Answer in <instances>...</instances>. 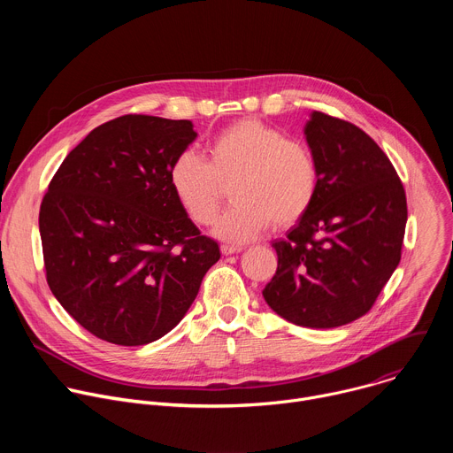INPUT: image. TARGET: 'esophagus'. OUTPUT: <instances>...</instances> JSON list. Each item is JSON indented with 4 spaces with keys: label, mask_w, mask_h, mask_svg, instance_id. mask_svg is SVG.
<instances>
[{
    "label": "esophagus",
    "mask_w": 453,
    "mask_h": 453,
    "mask_svg": "<svg viewBox=\"0 0 453 453\" xmlns=\"http://www.w3.org/2000/svg\"><path fill=\"white\" fill-rule=\"evenodd\" d=\"M220 250H222V254H224V256H229V254L242 252V250H243V247H240V245H222V247H220Z\"/></svg>",
    "instance_id": "esophagus-1"
}]
</instances>
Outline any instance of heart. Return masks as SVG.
<instances>
[{
  "label": "heart",
  "mask_w": 453,
  "mask_h": 453,
  "mask_svg": "<svg viewBox=\"0 0 453 453\" xmlns=\"http://www.w3.org/2000/svg\"><path fill=\"white\" fill-rule=\"evenodd\" d=\"M208 154L204 159L191 149L180 150L168 166V182L179 206L199 226L213 222L222 184L231 182L234 203L213 226V234L226 242H249L271 222L292 226L315 199L319 165L311 149L260 119L226 127L210 142Z\"/></svg>",
  "instance_id": "obj_1"
}]
</instances>
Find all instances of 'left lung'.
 <instances>
[{"label":"left lung","instance_id":"1","mask_svg":"<svg viewBox=\"0 0 453 453\" xmlns=\"http://www.w3.org/2000/svg\"><path fill=\"white\" fill-rule=\"evenodd\" d=\"M304 138L319 165L308 211L273 242L267 304L306 328H337L371 310L396 271L407 224L403 184L357 125L313 111Z\"/></svg>","mask_w":453,"mask_h":453}]
</instances>
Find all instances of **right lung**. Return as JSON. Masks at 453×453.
Wrapping results in <instances>:
<instances>
[{
	"instance_id": "1",
	"label": "right lung",
	"mask_w": 453,
	"mask_h": 453,
	"mask_svg": "<svg viewBox=\"0 0 453 453\" xmlns=\"http://www.w3.org/2000/svg\"><path fill=\"white\" fill-rule=\"evenodd\" d=\"M196 138L189 119L125 114L93 128L48 186L39 231L50 290L102 341L166 335L220 260L168 182L170 163Z\"/></svg>"
}]
</instances>
